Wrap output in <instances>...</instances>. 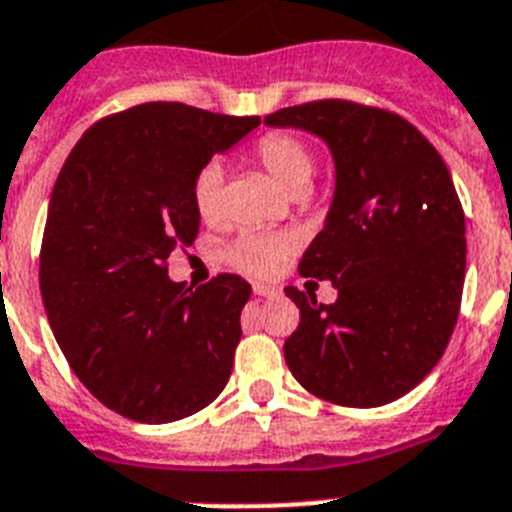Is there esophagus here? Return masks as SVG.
<instances>
[{"label": "esophagus", "mask_w": 512, "mask_h": 512, "mask_svg": "<svg viewBox=\"0 0 512 512\" xmlns=\"http://www.w3.org/2000/svg\"><path fill=\"white\" fill-rule=\"evenodd\" d=\"M253 295H259V298H274V295H279V290L269 285H253Z\"/></svg>", "instance_id": "34e87169"}]
</instances>
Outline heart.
I'll return each instance as SVG.
<instances>
[{"instance_id":"obj_1","label":"heart","mask_w":512,"mask_h":512,"mask_svg":"<svg viewBox=\"0 0 512 512\" xmlns=\"http://www.w3.org/2000/svg\"><path fill=\"white\" fill-rule=\"evenodd\" d=\"M253 160L279 189L290 196H303L310 189L313 173H316V160H313L308 144L285 131H274V134L261 137L253 150ZM220 189L222 170L217 165H207L196 173L194 183H191V202L204 222H214L220 217ZM287 251H290V240L282 235L240 233L225 251V259L246 272L269 274L274 272V266Z\"/></svg>"}]
</instances>
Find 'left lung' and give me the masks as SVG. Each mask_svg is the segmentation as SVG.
<instances>
[{"instance_id": "1", "label": "left lung", "mask_w": 512, "mask_h": 512, "mask_svg": "<svg viewBox=\"0 0 512 512\" xmlns=\"http://www.w3.org/2000/svg\"><path fill=\"white\" fill-rule=\"evenodd\" d=\"M264 124L308 131L334 160V199L298 272L329 279L336 300L285 287L300 308L287 368L331 404H391L438 365L458 321L466 220L451 173L409 121L381 108L316 100Z\"/></svg>"}]
</instances>
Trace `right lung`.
<instances>
[{"instance_id": "1", "label": "right lung", "mask_w": 512, "mask_h": 512, "mask_svg": "<svg viewBox=\"0 0 512 512\" xmlns=\"http://www.w3.org/2000/svg\"><path fill=\"white\" fill-rule=\"evenodd\" d=\"M256 126L259 116L142 103L90 126L56 178L43 305L69 368L121 417L176 422L227 386L251 285L217 274L191 290L165 261L199 233L196 173Z\"/></svg>"}]
</instances>
